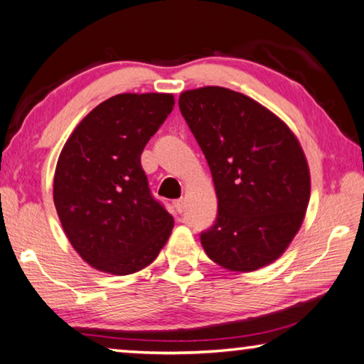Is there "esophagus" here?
<instances>
[{"label":"esophagus","mask_w":364,"mask_h":364,"mask_svg":"<svg viewBox=\"0 0 364 364\" xmlns=\"http://www.w3.org/2000/svg\"><path fill=\"white\" fill-rule=\"evenodd\" d=\"M174 208H176V210L178 211V213H182L183 210H186V200H176L174 201Z\"/></svg>","instance_id":"34e87169"}]
</instances>
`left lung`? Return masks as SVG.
<instances>
[{
  "instance_id": "8db88e82",
  "label": "left lung",
  "mask_w": 364,
  "mask_h": 364,
  "mask_svg": "<svg viewBox=\"0 0 364 364\" xmlns=\"http://www.w3.org/2000/svg\"><path fill=\"white\" fill-rule=\"evenodd\" d=\"M178 108L210 166L218 218L205 253L232 272L281 256L305 219L311 178L299 139L281 117L224 87L182 92Z\"/></svg>"
}]
</instances>
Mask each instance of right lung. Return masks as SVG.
<instances>
[{
  "label": "right lung",
  "mask_w": 364,
  "mask_h": 364,
  "mask_svg": "<svg viewBox=\"0 0 364 364\" xmlns=\"http://www.w3.org/2000/svg\"><path fill=\"white\" fill-rule=\"evenodd\" d=\"M174 108L171 93H121L82 119L58 158L53 200L70 245L98 271L151 264L174 228L153 198L140 156Z\"/></svg>",
  "instance_id": "obj_1"
}]
</instances>
